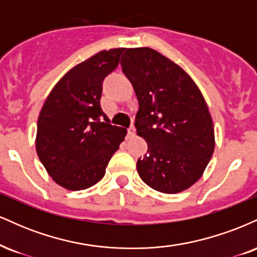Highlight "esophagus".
<instances>
[{
    "mask_svg": "<svg viewBox=\"0 0 257 257\" xmlns=\"http://www.w3.org/2000/svg\"><path fill=\"white\" fill-rule=\"evenodd\" d=\"M135 133H137V129H135V126H131V128L128 129V135H129V137H134Z\"/></svg>",
    "mask_w": 257,
    "mask_h": 257,
    "instance_id": "obj_1",
    "label": "esophagus"
}]
</instances>
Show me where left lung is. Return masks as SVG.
Returning <instances> with one entry per match:
<instances>
[{
	"label": "left lung",
	"instance_id": "obj_1",
	"mask_svg": "<svg viewBox=\"0 0 257 257\" xmlns=\"http://www.w3.org/2000/svg\"><path fill=\"white\" fill-rule=\"evenodd\" d=\"M122 71L139 101L137 133L146 140L139 176L153 190L179 193L202 178L215 149L202 91L184 69L149 47L126 48Z\"/></svg>",
	"mask_w": 257,
	"mask_h": 257
}]
</instances>
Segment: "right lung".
I'll return each instance as SVG.
<instances>
[{
    "label": "right lung",
    "mask_w": 257,
    "mask_h": 257,
    "mask_svg": "<svg viewBox=\"0 0 257 257\" xmlns=\"http://www.w3.org/2000/svg\"><path fill=\"white\" fill-rule=\"evenodd\" d=\"M124 49L101 51L73 66L54 85L40 112L37 156L51 178L66 190L98 184L124 140L126 129L111 125L100 106L102 81L116 69Z\"/></svg>",
    "instance_id": "obj_1"
}]
</instances>
